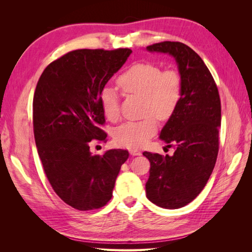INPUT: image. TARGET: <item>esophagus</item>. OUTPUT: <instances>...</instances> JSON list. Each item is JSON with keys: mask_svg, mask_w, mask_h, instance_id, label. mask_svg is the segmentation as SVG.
<instances>
[{"mask_svg": "<svg viewBox=\"0 0 252 252\" xmlns=\"http://www.w3.org/2000/svg\"><path fill=\"white\" fill-rule=\"evenodd\" d=\"M129 154L131 156H141L142 152L139 149H130L129 150Z\"/></svg>", "mask_w": 252, "mask_h": 252, "instance_id": "esophagus-1", "label": "esophagus"}]
</instances>
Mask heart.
<instances>
[{
  "label": "heart",
  "mask_w": 252,
  "mask_h": 252,
  "mask_svg": "<svg viewBox=\"0 0 252 252\" xmlns=\"http://www.w3.org/2000/svg\"><path fill=\"white\" fill-rule=\"evenodd\" d=\"M119 87L128 94L143 98V113L148 114L139 121H129L119 126L113 133L120 146L135 149L144 146L158 130V122L169 119L177 109L182 95V80L175 70H164L152 63H139L120 75ZM104 116L114 122L119 119L118 95L106 87L100 94ZM155 114L154 116L152 114Z\"/></svg>",
  "instance_id": "obj_1"
}]
</instances>
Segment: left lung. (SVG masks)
Listing matches in <instances>:
<instances>
[{"mask_svg":"<svg viewBox=\"0 0 252 252\" xmlns=\"http://www.w3.org/2000/svg\"><path fill=\"white\" fill-rule=\"evenodd\" d=\"M149 52L171 56L182 80L181 101L159 132V139L174 146V154L145 151L150 162L146 196L162 208L178 209L193 201L215 168L219 151L220 101L218 87L204 61L180 42H162Z\"/></svg>","mask_w":252,"mask_h":252,"instance_id":"8db88e82","label":"left lung"}]
</instances>
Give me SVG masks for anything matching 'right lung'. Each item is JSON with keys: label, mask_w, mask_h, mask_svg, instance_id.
Wrapping results in <instances>:
<instances>
[{"label": "right lung", "mask_w": 252, "mask_h": 252, "mask_svg": "<svg viewBox=\"0 0 252 252\" xmlns=\"http://www.w3.org/2000/svg\"><path fill=\"white\" fill-rule=\"evenodd\" d=\"M131 49H79L49 64L33 96L35 145L55 192L78 210L103 207L129 157L111 149L94 156L89 143L105 141L100 94L123 66Z\"/></svg>", "instance_id": "right-lung-1"}]
</instances>
